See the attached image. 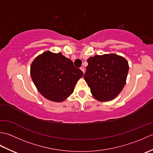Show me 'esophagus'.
<instances>
[{
    "label": "esophagus",
    "instance_id": "1",
    "mask_svg": "<svg viewBox=\"0 0 153 153\" xmlns=\"http://www.w3.org/2000/svg\"><path fill=\"white\" fill-rule=\"evenodd\" d=\"M80 70H82V71H83V74H84V73H85V68H83V66H82V67H81V68H80Z\"/></svg>",
    "mask_w": 153,
    "mask_h": 153
}]
</instances>
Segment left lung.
I'll return each instance as SVG.
<instances>
[{"mask_svg": "<svg viewBox=\"0 0 153 153\" xmlns=\"http://www.w3.org/2000/svg\"><path fill=\"white\" fill-rule=\"evenodd\" d=\"M84 79L94 98L100 102L111 100L124 87L129 70L126 58L116 54L95 55L87 60Z\"/></svg>", "mask_w": 153, "mask_h": 153, "instance_id": "1", "label": "left lung"}]
</instances>
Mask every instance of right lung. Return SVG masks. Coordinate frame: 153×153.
I'll return each instance as SVG.
<instances>
[{
	"label": "right lung",
	"instance_id": "obj_1",
	"mask_svg": "<svg viewBox=\"0 0 153 153\" xmlns=\"http://www.w3.org/2000/svg\"><path fill=\"white\" fill-rule=\"evenodd\" d=\"M30 74L35 87L45 98L62 102L74 92L76 83L83 73L60 53L47 51L35 58Z\"/></svg>",
	"mask_w": 153,
	"mask_h": 153
}]
</instances>
